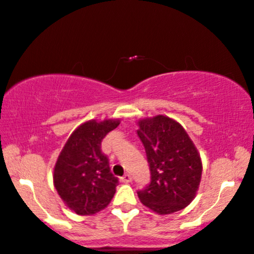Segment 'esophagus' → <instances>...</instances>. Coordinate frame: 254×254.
<instances>
[{
    "mask_svg": "<svg viewBox=\"0 0 254 254\" xmlns=\"http://www.w3.org/2000/svg\"><path fill=\"white\" fill-rule=\"evenodd\" d=\"M121 182L122 183H130L132 182V176L126 174L124 177H121Z\"/></svg>",
    "mask_w": 254,
    "mask_h": 254,
    "instance_id": "obj_1",
    "label": "esophagus"
}]
</instances>
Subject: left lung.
<instances>
[{
  "label": "left lung",
  "instance_id": "1",
  "mask_svg": "<svg viewBox=\"0 0 254 254\" xmlns=\"http://www.w3.org/2000/svg\"><path fill=\"white\" fill-rule=\"evenodd\" d=\"M138 136L150 164L151 183L139 199L159 215L184 209L195 198L202 177V160L183 126L165 115L140 119Z\"/></svg>",
  "mask_w": 254,
  "mask_h": 254
}]
</instances>
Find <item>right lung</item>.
<instances>
[{
	"mask_svg": "<svg viewBox=\"0 0 254 254\" xmlns=\"http://www.w3.org/2000/svg\"><path fill=\"white\" fill-rule=\"evenodd\" d=\"M120 125L119 119L89 120L68 136L53 169V184L68 209L94 215L114 197L118 178L101 152V141Z\"/></svg>",
	"mask_w": 254,
	"mask_h": 254,
	"instance_id": "right-lung-1",
	"label": "right lung"
}]
</instances>
